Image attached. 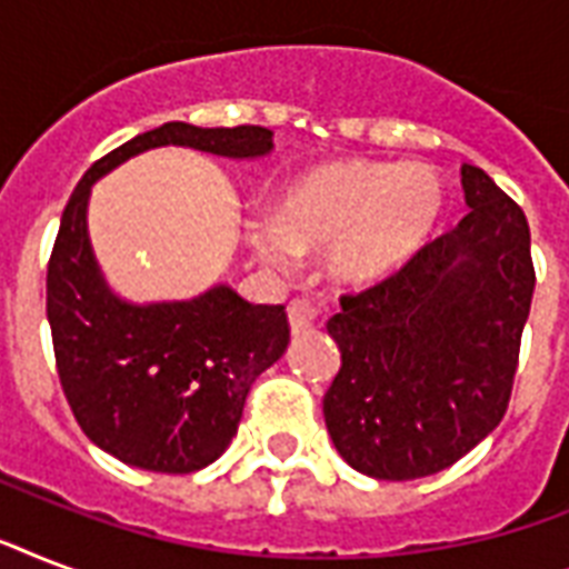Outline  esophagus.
Here are the masks:
<instances>
[{
    "mask_svg": "<svg viewBox=\"0 0 569 569\" xmlns=\"http://www.w3.org/2000/svg\"><path fill=\"white\" fill-rule=\"evenodd\" d=\"M289 328H292L295 337H301V333H307V330L316 328V321H319V310L312 307L307 298H295V301H289Z\"/></svg>",
    "mask_w": 569,
    "mask_h": 569,
    "instance_id": "1",
    "label": "esophagus"
}]
</instances>
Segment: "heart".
I'll use <instances>...</instances> for the list:
<instances>
[{
  "label": "heart",
  "instance_id": "obj_1",
  "mask_svg": "<svg viewBox=\"0 0 569 569\" xmlns=\"http://www.w3.org/2000/svg\"><path fill=\"white\" fill-rule=\"evenodd\" d=\"M446 214V182L431 164L337 159L286 182L274 218L248 221L268 268L292 271L301 253H328L330 274L372 286L410 262Z\"/></svg>",
  "mask_w": 569,
  "mask_h": 569
}]
</instances>
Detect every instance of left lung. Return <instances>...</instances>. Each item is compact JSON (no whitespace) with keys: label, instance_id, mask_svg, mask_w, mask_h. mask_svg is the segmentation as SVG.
Segmentation results:
<instances>
[{"label":"left lung","instance_id":"left-lung-1","mask_svg":"<svg viewBox=\"0 0 569 569\" xmlns=\"http://www.w3.org/2000/svg\"><path fill=\"white\" fill-rule=\"evenodd\" d=\"M467 218L328 321L342 366L325 422L348 467L410 481L451 467L502 422L535 295L529 221L476 164Z\"/></svg>","mask_w":569,"mask_h":569}]
</instances>
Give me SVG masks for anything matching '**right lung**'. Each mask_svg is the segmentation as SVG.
Segmentation results:
<instances>
[{"label":"right lung","instance_id":"right-lung-1","mask_svg":"<svg viewBox=\"0 0 569 569\" xmlns=\"http://www.w3.org/2000/svg\"><path fill=\"white\" fill-rule=\"evenodd\" d=\"M156 147H191L223 159L274 150L266 127L164 123L136 136L76 186L47 268V319L58 378L88 440L129 467L197 472L239 431L250 383L289 346L283 307L248 303L218 283L189 301L136 303L102 274L88 236L93 182Z\"/></svg>","mask_w":569,"mask_h":569}]
</instances>
